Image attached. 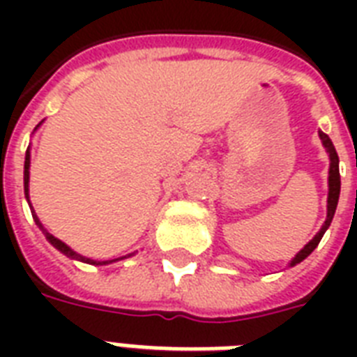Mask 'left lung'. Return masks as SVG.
Returning <instances> with one entry per match:
<instances>
[{"label": "left lung", "mask_w": 357, "mask_h": 357, "mask_svg": "<svg viewBox=\"0 0 357 357\" xmlns=\"http://www.w3.org/2000/svg\"><path fill=\"white\" fill-rule=\"evenodd\" d=\"M319 137H321L322 146L326 148L328 157H330V170H328V206H326L328 211H326V220H324V224H322V228L319 229V234L311 238L310 243L305 244L304 248L300 250L298 254L294 255L293 259H291L289 266L298 265L300 261H304L305 257H307V255H310L311 252L317 248V246H319L322 235L326 234V229L330 228V224H332V220H333V215H335V209H337L339 192H341V176H339L337 151H335V148H333V142L330 140V137H328L326 133L319 131Z\"/></svg>", "instance_id": "obj_1"}]
</instances>
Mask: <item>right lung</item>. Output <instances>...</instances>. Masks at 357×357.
I'll return each mask as SVG.
<instances>
[{
	"mask_svg": "<svg viewBox=\"0 0 357 357\" xmlns=\"http://www.w3.org/2000/svg\"><path fill=\"white\" fill-rule=\"evenodd\" d=\"M40 123L36 126L35 131L40 128ZM29 167H31V148H27V151H25V162H24V192H25V200H27V204H29V207H31V202H29ZM31 215H33V218H35V224L38 226V229H40L42 234H44V237L47 238V243L52 244L53 248H57L61 254H64L66 257H70V259L83 261V263H89V265L100 266V265H111V263H116V261L128 259V257L135 255V252H131V254H128V255H122V257H116V259H107V261H98V259H92V257H85V255H81V254H77V252H74V250L70 248L66 243H63L61 238L53 237V235L50 234V231H47L44 226H42L40 218L36 217V213H35V209H33V207H31Z\"/></svg>",
	"mask_w": 357,
	"mask_h": 357,
	"instance_id": "right-lung-1",
	"label": "right lung"
}]
</instances>
